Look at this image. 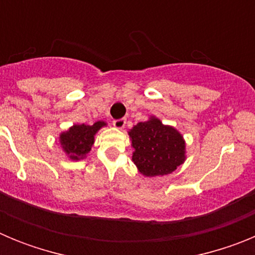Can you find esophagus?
Segmentation results:
<instances>
[{"label":"esophagus","mask_w":255,"mask_h":255,"mask_svg":"<svg viewBox=\"0 0 255 255\" xmlns=\"http://www.w3.org/2000/svg\"><path fill=\"white\" fill-rule=\"evenodd\" d=\"M126 125V119H119V120L114 121V126L116 129H124Z\"/></svg>","instance_id":"34e87169"}]
</instances>
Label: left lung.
<instances>
[{
	"label": "left lung",
	"mask_w": 255,
	"mask_h": 255,
	"mask_svg": "<svg viewBox=\"0 0 255 255\" xmlns=\"http://www.w3.org/2000/svg\"><path fill=\"white\" fill-rule=\"evenodd\" d=\"M129 136L134 148L132 162L144 176H164L185 162L184 136L173 126L163 125L155 116L136 124L130 129Z\"/></svg>",
	"instance_id": "left-lung-1"
}]
</instances>
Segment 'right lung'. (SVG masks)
Returning <instances> with one entry per match:
<instances>
[{"instance_id": "right-lung-1", "label": "right lung", "mask_w": 255, "mask_h": 255, "mask_svg": "<svg viewBox=\"0 0 255 255\" xmlns=\"http://www.w3.org/2000/svg\"><path fill=\"white\" fill-rule=\"evenodd\" d=\"M105 121H97L93 125L75 124L69 130L60 134V144L67 158L71 161H80L87 157L94 144V136L103 126Z\"/></svg>"}]
</instances>
